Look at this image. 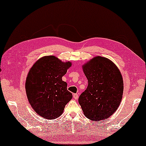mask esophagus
<instances>
[{
	"label": "esophagus",
	"instance_id": "1",
	"mask_svg": "<svg viewBox=\"0 0 146 146\" xmlns=\"http://www.w3.org/2000/svg\"><path fill=\"white\" fill-rule=\"evenodd\" d=\"M73 98H74L75 100H77L78 98V94H74Z\"/></svg>",
	"mask_w": 146,
	"mask_h": 146
}]
</instances>
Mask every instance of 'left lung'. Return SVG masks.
Returning <instances> with one entry per match:
<instances>
[{"label":"left lung","mask_w":146,"mask_h":146,"mask_svg":"<svg viewBox=\"0 0 146 146\" xmlns=\"http://www.w3.org/2000/svg\"><path fill=\"white\" fill-rule=\"evenodd\" d=\"M88 84L78 102L85 116L92 121L106 119L116 111L122 98L120 71L111 60L96 56L83 66Z\"/></svg>","instance_id":"obj_1"}]
</instances>
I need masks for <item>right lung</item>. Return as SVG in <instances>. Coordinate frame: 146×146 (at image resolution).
I'll return each mask as SVG.
<instances>
[{"label": "right lung", "mask_w": 146, "mask_h": 146, "mask_svg": "<svg viewBox=\"0 0 146 146\" xmlns=\"http://www.w3.org/2000/svg\"><path fill=\"white\" fill-rule=\"evenodd\" d=\"M54 56L39 59L28 74L25 84L28 100L33 110L45 119L60 116L65 106L72 98L67 84L62 78L71 66Z\"/></svg>", "instance_id": "1"}]
</instances>
